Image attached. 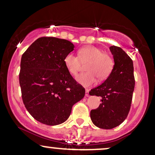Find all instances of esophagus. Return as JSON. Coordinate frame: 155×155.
Here are the masks:
<instances>
[{"label": "esophagus", "mask_w": 155, "mask_h": 155, "mask_svg": "<svg viewBox=\"0 0 155 155\" xmlns=\"http://www.w3.org/2000/svg\"><path fill=\"white\" fill-rule=\"evenodd\" d=\"M89 90L88 89H85V96L88 97L89 96Z\"/></svg>", "instance_id": "esophagus-1"}]
</instances>
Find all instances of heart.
<instances>
[{"instance_id": "obj_1", "label": "heart", "mask_w": 155, "mask_h": 155, "mask_svg": "<svg viewBox=\"0 0 155 155\" xmlns=\"http://www.w3.org/2000/svg\"><path fill=\"white\" fill-rule=\"evenodd\" d=\"M81 60L88 61L86 64L87 72L76 76V81L85 87H89L96 83L97 78L104 80L109 75L114 67V60L107 53L94 46H86L80 49L78 56L70 52L64 58L65 67L70 74L75 75L81 66Z\"/></svg>"}]
</instances>
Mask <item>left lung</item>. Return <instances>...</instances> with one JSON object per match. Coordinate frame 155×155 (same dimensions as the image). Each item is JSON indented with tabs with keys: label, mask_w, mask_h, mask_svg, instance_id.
<instances>
[{
	"label": "left lung",
	"mask_w": 155,
	"mask_h": 155,
	"mask_svg": "<svg viewBox=\"0 0 155 155\" xmlns=\"http://www.w3.org/2000/svg\"><path fill=\"white\" fill-rule=\"evenodd\" d=\"M110 51L114 60L111 72L104 83L89 92L102 98L98 108L91 110V118L94 125L104 129L118 127L127 118L135 85L130 57L116 46L110 47Z\"/></svg>",
	"instance_id": "1"
}]
</instances>
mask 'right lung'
Wrapping results in <instances>:
<instances>
[{"instance_id": "add662e5", "label": "right lung", "mask_w": 155, "mask_h": 155, "mask_svg": "<svg viewBox=\"0 0 155 155\" xmlns=\"http://www.w3.org/2000/svg\"><path fill=\"white\" fill-rule=\"evenodd\" d=\"M74 47L66 39L41 37L21 57L19 83L23 102L32 117L44 124L65 121L72 106L85 96V88L72 77L64 62Z\"/></svg>"}]
</instances>
